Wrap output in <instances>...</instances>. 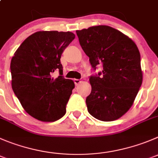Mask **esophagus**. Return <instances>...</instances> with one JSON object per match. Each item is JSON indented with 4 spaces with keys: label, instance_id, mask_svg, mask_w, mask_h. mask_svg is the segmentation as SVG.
<instances>
[{
    "label": "esophagus",
    "instance_id": "1",
    "mask_svg": "<svg viewBox=\"0 0 158 158\" xmlns=\"http://www.w3.org/2000/svg\"><path fill=\"white\" fill-rule=\"evenodd\" d=\"M81 83V80H79V79H74V84L76 85H78Z\"/></svg>",
    "mask_w": 158,
    "mask_h": 158
}]
</instances>
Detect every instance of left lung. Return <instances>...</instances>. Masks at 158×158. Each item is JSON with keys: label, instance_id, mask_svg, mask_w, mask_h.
<instances>
[{"label": "left lung", "instance_id": "obj_1", "mask_svg": "<svg viewBox=\"0 0 158 158\" xmlns=\"http://www.w3.org/2000/svg\"><path fill=\"white\" fill-rule=\"evenodd\" d=\"M76 32L93 68L98 64L103 67L102 73L90 77L91 92L86 98L88 112L101 121L118 119L133 106L142 85L139 49L131 39L108 25Z\"/></svg>", "mask_w": 158, "mask_h": 158}]
</instances>
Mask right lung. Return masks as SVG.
Returning <instances> with one entry per match:
<instances>
[{
	"mask_svg": "<svg viewBox=\"0 0 158 158\" xmlns=\"http://www.w3.org/2000/svg\"><path fill=\"white\" fill-rule=\"evenodd\" d=\"M70 31H40L24 40L10 61L11 87L25 112L42 122H54L66 113L74 88L63 77L60 57L74 40ZM55 70L60 76L52 77Z\"/></svg>",
	"mask_w": 158,
	"mask_h": 158,
	"instance_id": "1",
	"label": "right lung"
}]
</instances>
